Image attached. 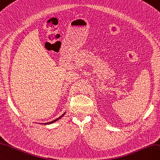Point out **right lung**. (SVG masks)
Here are the masks:
<instances>
[{
    "mask_svg": "<svg viewBox=\"0 0 160 160\" xmlns=\"http://www.w3.org/2000/svg\"><path fill=\"white\" fill-rule=\"evenodd\" d=\"M65 114V112L64 113V114H62V115H61V116L60 117H58V118H57V119H55V120H54V121H50V122H45V123H44V124H45V125H46V124H50V123H53V122H56V121H58V119H59V118H61L62 117H63V116H64V114Z\"/></svg>",
    "mask_w": 160,
    "mask_h": 160,
    "instance_id": "add662e5",
    "label": "right lung"
}]
</instances>
